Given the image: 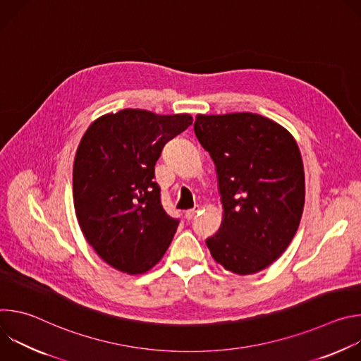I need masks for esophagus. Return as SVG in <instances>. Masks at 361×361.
Listing matches in <instances>:
<instances>
[{
	"mask_svg": "<svg viewBox=\"0 0 361 361\" xmlns=\"http://www.w3.org/2000/svg\"><path fill=\"white\" fill-rule=\"evenodd\" d=\"M198 213V209H192V210H187L185 213H184V217H185V220H192L194 217H195V214Z\"/></svg>",
	"mask_w": 361,
	"mask_h": 361,
	"instance_id": "obj_1",
	"label": "esophagus"
}]
</instances>
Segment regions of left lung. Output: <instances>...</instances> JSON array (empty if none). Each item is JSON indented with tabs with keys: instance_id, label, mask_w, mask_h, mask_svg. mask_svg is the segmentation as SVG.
<instances>
[{
	"instance_id": "1",
	"label": "left lung",
	"mask_w": 361,
	"mask_h": 361,
	"mask_svg": "<svg viewBox=\"0 0 361 361\" xmlns=\"http://www.w3.org/2000/svg\"><path fill=\"white\" fill-rule=\"evenodd\" d=\"M194 133L216 164L220 230L205 240L226 270L247 276L273 264L291 243L304 209V169L294 137L252 113L198 114Z\"/></svg>"
}]
</instances>
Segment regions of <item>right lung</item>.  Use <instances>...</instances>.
Wrapping results in <instances>:
<instances>
[{
	"instance_id": "add662e5",
	"label": "right lung",
	"mask_w": 361,
	"mask_h": 361,
	"mask_svg": "<svg viewBox=\"0 0 361 361\" xmlns=\"http://www.w3.org/2000/svg\"><path fill=\"white\" fill-rule=\"evenodd\" d=\"M191 123L188 114L126 109L97 118L82 135L73 169L75 214L88 244L116 270L142 274L167 251L180 221L163 209L154 166Z\"/></svg>"
}]
</instances>
